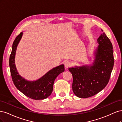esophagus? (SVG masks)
<instances>
[{
	"instance_id": "esophagus-1",
	"label": "esophagus",
	"mask_w": 122,
	"mask_h": 122,
	"mask_svg": "<svg viewBox=\"0 0 122 122\" xmlns=\"http://www.w3.org/2000/svg\"><path fill=\"white\" fill-rule=\"evenodd\" d=\"M71 62L69 61H67L65 62V67L66 68H69L70 67H71Z\"/></svg>"
}]
</instances>
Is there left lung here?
Returning <instances> with one entry per match:
<instances>
[{
	"mask_svg": "<svg viewBox=\"0 0 122 122\" xmlns=\"http://www.w3.org/2000/svg\"><path fill=\"white\" fill-rule=\"evenodd\" d=\"M97 41L99 45L93 66L69 68L73 76V92L79 98L93 96L109 82L114 65L112 45L105 32Z\"/></svg>",
	"mask_w": 122,
	"mask_h": 122,
	"instance_id": "1",
	"label": "left lung"
}]
</instances>
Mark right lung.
<instances>
[{
    "label": "right lung",
    "instance_id": "1",
    "mask_svg": "<svg viewBox=\"0 0 122 122\" xmlns=\"http://www.w3.org/2000/svg\"><path fill=\"white\" fill-rule=\"evenodd\" d=\"M22 34V32H21L15 39L10 56L9 65L12 80L17 89L26 96L34 100L46 99L52 93L55 79L60 74L64 72V66L61 65L52 69L36 81H28L21 77L17 72L15 65V56L17 46Z\"/></svg>",
    "mask_w": 122,
    "mask_h": 122
}]
</instances>
